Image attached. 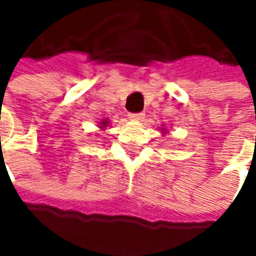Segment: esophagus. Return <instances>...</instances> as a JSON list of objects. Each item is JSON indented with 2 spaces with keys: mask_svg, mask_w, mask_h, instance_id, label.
<instances>
[{
  "mask_svg": "<svg viewBox=\"0 0 256 256\" xmlns=\"http://www.w3.org/2000/svg\"><path fill=\"white\" fill-rule=\"evenodd\" d=\"M128 118L130 120H132V121H140V120H142L144 118V114L142 112H131L128 115Z\"/></svg>",
  "mask_w": 256,
  "mask_h": 256,
  "instance_id": "obj_1",
  "label": "esophagus"
}]
</instances>
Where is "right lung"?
I'll return each mask as SVG.
<instances>
[{"label": "right lung", "instance_id": "add662e5", "mask_svg": "<svg viewBox=\"0 0 256 256\" xmlns=\"http://www.w3.org/2000/svg\"><path fill=\"white\" fill-rule=\"evenodd\" d=\"M104 124H106V122H104Z\"/></svg>", "mask_w": 256, "mask_h": 256}]
</instances>
